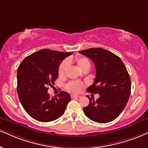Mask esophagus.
Masks as SVG:
<instances>
[{"mask_svg":"<svg viewBox=\"0 0 148 148\" xmlns=\"http://www.w3.org/2000/svg\"><path fill=\"white\" fill-rule=\"evenodd\" d=\"M81 97V96H77V95H72L71 96V98H72V99H79V98Z\"/></svg>","mask_w":148,"mask_h":148,"instance_id":"obj_1","label":"esophagus"}]
</instances>
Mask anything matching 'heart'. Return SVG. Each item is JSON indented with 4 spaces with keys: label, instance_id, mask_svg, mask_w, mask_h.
Masks as SVG:
<instances>
[{
    "label": "heart",
    "instance_id": "b5f03b06",
    "mask_svg": "<svg viewBox=\"0 0 148 148\" xmlns=\"http://www.w3.org/2000/svg\"><path fill=\"white\" fill-rule=\"evenodd\" d=\"M71 63V60H65V61L62 62L61 64L60 65L59 68H58V75L62 76L65 74V71L68 67V63ZM75 63L77 65L78 67L82 72L84 70H89L91 67V64H90V60L88 58H85V57H78L75 59ZM83 87V84L80 83L79 81H72L69 82L66 85L67 90L69 92H72V93H78L80 92L81 89Z\"/></svg>",
    "mask_w": 148,
    "mask_h": 148
}]
</instances>
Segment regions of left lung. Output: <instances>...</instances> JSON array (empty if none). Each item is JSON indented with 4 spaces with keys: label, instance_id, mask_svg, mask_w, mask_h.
<instances>
[{
    "label": "left lung",
    "instance_id": "1",
    "mask_svg": "<svg viewBox=\"0 0 148 148\" xmlns=\"http://www.w3.org/2000/svg\"><path fill=\"white\" fill-rule=\"evenodd\" d=\"M91 59L96 67L94 83L87 89L99 98L86 97L90 103L83 108L87 117L93 121L106 123L120 115L130 96L131 81L123 61L111 51L103 48H90L79 51Z\"/></svg>",
    "mask_w": 148,
    "mask_h": 148
}]
</instances>
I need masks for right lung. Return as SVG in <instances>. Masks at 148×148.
<instances>
[{
	"instance_id": "add662e5",
	"label": "right lung",
	"mask_w": 148,
	"mask_h": 148,
	"mask_svg": "<svg viewBox=\"0 0 148 148\" xmlns=\"http://www.w3.org/2000/svg\"><path fill=\"white\" fill-rule=\"evenodd\" d=\"M72 54L43 49L27 56L18 67V95L26 112L35 120L52 121L65 112L70 95L61 91L50 98L47 90L58 78L60 63Z\"/></svg>"
}]
</instances>
